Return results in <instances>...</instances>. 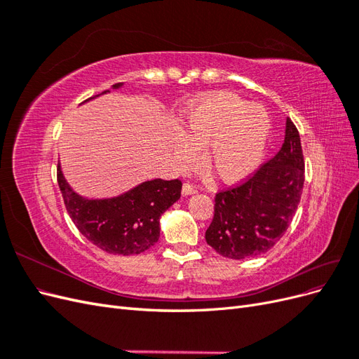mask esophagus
Returning <instances> with one entry per match:
<instances>
[{"mask_svg": "<svg viewBox=\"0 0 359 359\" xmlns=\"http://www.w3.org/2000/svg\"><path fill=\"white\" fill-rule=\"evenodd\" d=\"M194 193H198V187L196 186H193V184H190V182H186L182 186V194L184 196H189V194H194Z\"/></svg>", "mask_w": 359, "mask_h": 359, "instance_id": "1", "label": "esophagus"}]
</instances>
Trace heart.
<instances>
[{"label":"heart","mask_w":359,"mask_h":359,"mask_svg":"<svg viewBox=\"0 0 359 359\" xmlns=\"http://www.w3.org/2000/svg\"><path fill=\"white\" fill-rule=\"evenodd\" d=\"M269 126L262 106L248 104L233 93L211 94L189 114L175 160L181 168L193 166L199 157L196 145H205V168L215 178L243 180L262 158Z\"/></svg>","instance_id":"1"}]
</instances>
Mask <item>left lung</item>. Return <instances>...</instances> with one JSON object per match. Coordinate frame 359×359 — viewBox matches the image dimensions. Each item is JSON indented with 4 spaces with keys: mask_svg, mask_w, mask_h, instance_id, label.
<instances>
[{
    "mask_svg": "<svg viewBox=\"0 0 359 359\" xmlns=\"http://www.w3.org/2000/svg\"><path fill=\"white\" fill-rule=\"evenodd\" d=\"M304 187V156L299 133L286 119V136L278 153L252 177L215 194L214 219L205 240L229 259L266 253L289 227Z\"/></svg>",
    "mask_w": 359,
    "mask_h": 359,
    "instance_id": "1",
    "label": "left lung"
}]
</instances>
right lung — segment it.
<instances>
[{
  "label": "right lung",
  "mask_w": 359,
  "mask_h": 359,
  "mask_svg": "<svg viewBox=\"0 0 359 359\" xmlns=\"http://www.w3.org/2000/svg\"><path fill=\"white\" fill-rule=\"evenodd\" d=\"M121 85L115 83L114 88ZM57 180L64 205L79 232L103 252L123 256L142 253L158 241L160 217L180 199L182 187L180 180L157 178L116 198L85 199L72 190L60 165Z\"/></svg>",
  "instance_id": "1"
}]
</instances>
